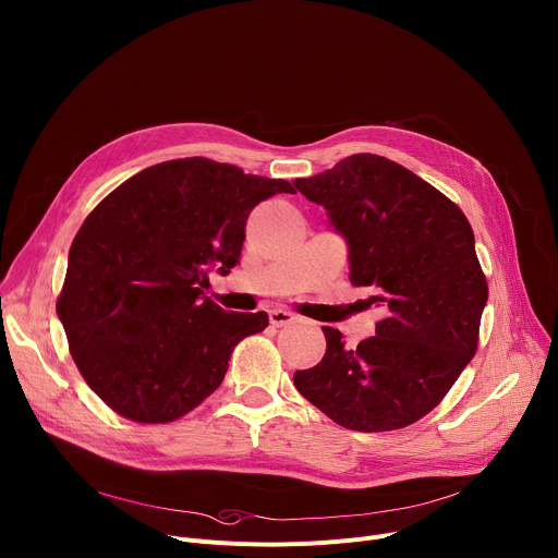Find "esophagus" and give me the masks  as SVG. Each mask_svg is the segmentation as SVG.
<instances>
[{
  "label": "esophagus",
  "instance_id": "esophagus-1",
  "mask_svg": "<svg viewBox=\"0 0 558 558\" xmlns=\"http://www.w3.org/2000/svg\"><path fill=\"white\" fill-rule=\"evenodd\" d=\"M269 320L274 327H284V325H291L295 320V316L287 310H271L269 312Z\"/></svg>",
  "mask_w": 558,
  "mask_h": 558
}]
</instances>
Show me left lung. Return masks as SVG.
I'll return each instance as SVG.
<instances>
[{
  "label": "left lung",
  "mask_w": 558,
  "mask_h": 558,
  "mask_svg": "<svg viewBox=\"0 0 558 558\" xmlns=\"http://www.w3.org/2000/svg\"><path fill=\"white\" fill-rule=\"evenodd\" d=\"M347 242L349 280L380 307L376 336L347 349L323 327V361L295 389L333 423L389 432L429 414L474 359L487 302L474 231L438 189L383 156L356 154L293 180Z\"/></svg>",
  "instance_id": "8db88e82"
}]
</instances>
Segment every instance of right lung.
Wrapping results in <instances>:
<instances>
[{
	"label": "right lung",
	"instance_id": "add662e5",
	"mask_svg": "<svg viewBox=\"0 0 558 558\" xmlns=\"http://www.w3.org/2000/svg\"><path fill=\"white\" fill-rule=\"evenodd\" d=\"M293 193L207 158L148 167L109 193L80 227L58 300L73 361L111 410L169 423L211 396L233 347L269 325L205 295L209 271L238 263L258 202Z\"/></svg>",
	"mask_w": 558,
	"mask_h": 558
}]
</instances>
